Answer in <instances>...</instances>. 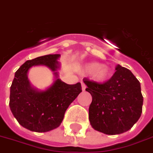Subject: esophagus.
Returning a JSON list of instances; mask_svg holds the SVG:
<instances>
[{"label":"esophagus","mask_w":153,"mask_h":153,"mask_svg":"<svg viewBox=\"0 0 153 153\" xmlns=\"http://www.w3.org/2000/svg\"><path fill=\"white\" fill-rule=\"evenodd\" d=\"M81 88H82V90H83V91H85L86 89V85L83 83V82H81Z\"/></svg>","instance_id":"1"}]
</instances>
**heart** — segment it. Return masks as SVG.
I'll use <instances>...</instances> for the list:
<instances>
[{"mask_svg":"<svg viewBox=\"0 0 153 153\" xmlns=\"http://www.w3.org/2000/svg\"><path fill=\"white\" fill-rule=\"evenodd\" d=\"M80 72L82 73H90L91 78L97 82L107 81L111 75V69L98 62H89L80 67Z\"/></svg>","mask_w":153,"mask_h":153,"instance_id":"obj_1","label":"heart"}]
</instances>
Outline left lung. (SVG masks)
Here are the masks:
<instances>
[{
	"instance_id": "obj_1",
	"label": "left lung",
	"mask_w": 153,
	"mask_h": 153,
	"mask_svg": "<svg viewBox=\"0 0 153 153\" xmlns=\"http://www.w3.org/2000/svg\"><path fill=\"white\" fill-rule=\"evenodd\" d=\"M113 76L103 84L84 78L92 96L89 119L92 127L106 135L126 132L140 118V83L129 69L118 64Z\"/></svg>"
}]
</instances>
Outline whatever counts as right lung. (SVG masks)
Masks as SVG:
<instances>
[{
	"label": "right lung",
	"instance_id": "1",
	"mask_svg": "<svg viewBox=\"0 0 153 153\" xmlns=\"http://www.w3.org/2000/svg\"><path fill=\"white\" fill-rule=\"evenodd\" d=\"M59 54L39 56L27 60L15 72L10 87V107L19 124L35 132H47L59 127L65 111L82 91L80 82L68 85L59 78ZM50 68L55 76L53 85L45 91L31 85L28 72L33 66Z\"/></svg>",
	"mask_w": 153,
	"mask_h": 153
}]
</instances>
